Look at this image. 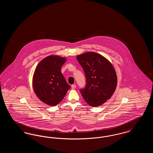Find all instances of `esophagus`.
Masks as SVG:
<instances>
[{
	"label": "esophagus",
	"mask_w": 153,
	"mask_h": 153,
	"mask_svg": "<svg viewBox=\"0 0 153 153\" xmlns=\"http://www.w3.org/2000/svg\"><path fill=\"white\" fill-rule=\"evenodd\" d=\"M71 87H72V89H75L76 87V85L75 84H73V85H72Z\"/></svg>",
	"instance_id": "1"
}]
</instances>
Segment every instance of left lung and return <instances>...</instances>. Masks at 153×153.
<instances>
[{"label":"left lung","mask_w":153,"mask_h":153,"mask_svg":"<svg viewBox=\"0 0 153 153\" xmlns=\"http://www.w3.org/2000/svg\"><path fill=\"white\" fill-rule=\"evenodd\" d=\"M85 74L87 85L80 91L85 101L92 107L104 104L114 94L117 86L115 70L101 54L89 51L77 56Z\"/></svg>","instance_id":"obj_1"}]
</instances>
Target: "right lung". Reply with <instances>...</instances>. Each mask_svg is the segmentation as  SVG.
Listing matches in <instances>:
<instances>
[{
    "label": "right lung",
    "mask_w": 153,
    "mask_h": 153,
    "mask_svg": "<svg viewBox=\"0 0 153 153\" xmlns=\"http://www.w3.org/2000/svg\"><path fill=\"white\" fill-rule=\"evenodd\" d=\"M66 58L51 55L36 66L33 77V90L40 100L50 106L57 105L71 88L61 72Z\"/></svg>",
    "instance_id": "1"
}]
</instances>
